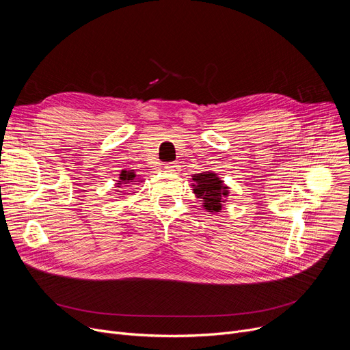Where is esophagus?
<instances>
[{"mask_svg": "<svg viewBox=\"0 0 350 350\" xmlns=\"http://www.w3.org/2000/svg\"><path fill=\"white\" fill-rule=\"evenodd\" d=\"M178 163L177 161H172V163H165L164 164V169H165V172H170V173H176V172H178Z\"/></svg>", "mask_w": 350, "mask_h": 350, "instance_id": "1", "label": "esophagus"}]
</instances>
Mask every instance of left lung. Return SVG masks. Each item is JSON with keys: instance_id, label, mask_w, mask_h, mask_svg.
Here are the masks:
<instances>
[{"instance_id": "8db88e82", "label": "left lung", "mask_w": 350, "mask_h": 350, "mask_svg": "<svg viewBox=\"0 0 350 350\" xmlns=\"http://www.w3.org/2000/svg\"><path fill=\"white\" fill-rule=\"evenodd\" d=\"M194 180V194L198 198H203L204 207L208 211H219L224 203V198L228 196V187L223 185L214 173H200L193 176Z\"/></svg>"}]
</instances>
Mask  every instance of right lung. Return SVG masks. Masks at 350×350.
I'll list each match as a JSON object with an SVG mask.
<instances>
[{
    "mask_svg": "<svg viewBox=\"0 0 350 350\" xmlns=\"http://www.w3.org/2000/svg\"><path fill=\"white\" fill-rule=\"evenodd\" d=\"M135 177H136V176H135L132 172H126V170L122 172V174H120V180H122V181L118 183V185H119L118 187H120V185H129V183H131L132 180H135Z\"/></svg>",
    "mask_w": 350,
    "mask_h": 350,
    "instance_id": "add662e5",
    "label": "right lung"
}]
</instances>
